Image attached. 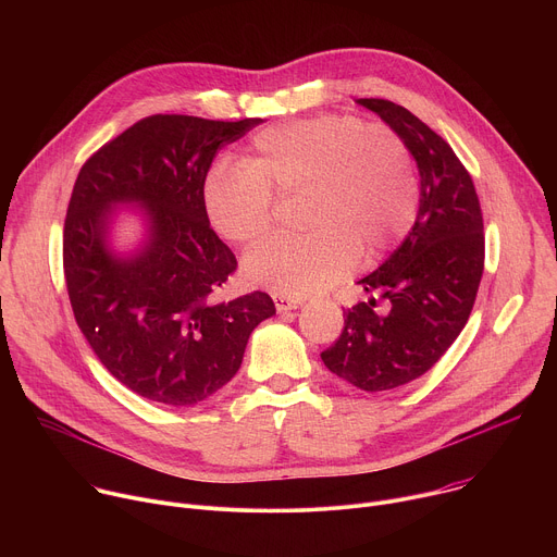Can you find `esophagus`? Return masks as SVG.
Returning <instances> with one entry per match:
<instances>
[{"instance_id": "34e87169", "label": "esophagus", "mask_w": 557, "mask_h": 557, "mask_svg": "<svg viewBox=\"0 0 557 557\" xmlns=\"http://www.w3.org/2000/svg\"><path fill=\"white\" fill-rule=\"evenodd\" d=\"M273 299H275V308H277V312L295 310V308H299V306L304 304V299H301V297H284V295H273Z\"/></svg>"}]
</instances>
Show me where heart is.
<instances>
[{"mask_svg": "<svg viewBox=\"0 0 557 557\" xmlns=\"http://www.w3.org/2000/svg\"><path fill=\"white\" fill-rule=\"evenodd\" d=\"M278 198L301 200L308 233L271 237L245 258L251 284L308 297L344 280L366 253L399 245L419 209V181L406 140L387 125L322 114L262 129L245 165H218L205 209L228 243L251 245L275 222Z\"/></svg>", "mask_w": 557, "mask_h": 557, "instance_id": "heart-1", "label": "heart"}]
</instances>
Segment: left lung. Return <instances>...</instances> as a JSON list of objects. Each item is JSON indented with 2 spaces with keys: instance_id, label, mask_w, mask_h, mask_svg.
Wrapping results in <instances>:
<instances>
[{
  "instance_id": "8db88e82",
  "label": "left lung",
  "mask_w": 557,
  "mask_h": 557,
  "mask_svg": "<svg viewBox=\"0 0 557 557\" xmlns=\"http://www.w3.org/2000/svg\"><path fill=\"white\" fill-rule=\"evenodd\" d=\"M357 103L406 140L421 198L401 247L357 282L372 297L344 312V331L322 361L355 387L383 392L425 374L465 329L483 277L485 235L479 196L454 149L401 106ZM374 294L386 301L383 311Z\"/></svg>"
}]
</instances>
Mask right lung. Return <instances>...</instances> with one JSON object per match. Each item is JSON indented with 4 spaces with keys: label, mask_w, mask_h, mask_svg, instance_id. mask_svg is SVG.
Instances as JSON below:
<instances>
[{
    "label": "right lung",
    "mask_w": 557,
    "mask_h": 557,
    "mask_svg": "<svg viewBox=\"0 0 557 557\" xmlns=\"http://www.w3.org/2000/svg\"><path fill=\"white\" fill-rule=\"evenodd\" d=\"M260 123L153 114L76 176L63 226L74 320L108 372L143 399L170 408L207 401L240 370L253 329L275 314L262 290L215 301L237 262L205 209L218 149ZM119 208H138L146 226L127 255L109 243Z\"/></svg>",
    "instance_id": "obj_1"
}]
</instances>
